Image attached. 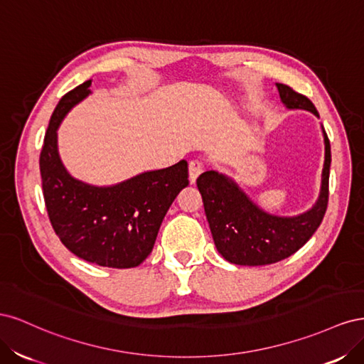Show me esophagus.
Masks as SVG:
<instances>
[{"label": "esophagus", "mask_w": 364, "mask_h": 364, "mask_svg": "<svg viewBox=\"0 0 364 364\" xmlns=\"http://www.w3.org/2000/svg\"><path fill=\"white\" fill-rule=\"evenodd\" d=\"M203 171V164L199 159H193L188 165V173H190V182L194 183L199 178L200 173Z\"/></svg>", "instance_id": "1"}]
</instances>
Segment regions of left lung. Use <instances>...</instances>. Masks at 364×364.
<instances>
[{"instance_id":"left-lung-1","label":"left lung","mask_w":364,"mask_h":364,"mask_svg":"<svg viewBox=\"0 0 364 364\" xmlns=\"http://www.w3.org/2000/svg\"><path fill=\"white\" fill-rule=\"evenodd\" d=\"M282 103L290 109H306L318 117L317 109L304 94L277 83ZM325 164L321 196L310 211L297 217H277L264 213L238 186L217 171H205L197 178L205 214L222 257L238 266H267L291 257L321 226L328 206L331 146L326 132Z\"/></svg>"}]
</instances>
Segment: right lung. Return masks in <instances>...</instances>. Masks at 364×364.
I'll use <instances>...</instances> for the list:
<instances>
[{
    "mask_svg": "<svg viewBox=\"0 0 364 364\" xmlns=\"http://www.w3.org/2000/svg\"><path fill=\"white\" fill-rule=\"evenodd\" d=\"M90 85L86 80L65 94L51 115L39 158L43 200L54 232L74 255L103 267H136L150 255L176 196L188 185V162L182 159L107 188L73 179L58 155L56 130L90 94Z\"/></svg>",
    "mask_w": 364,
    "mask_h": 364,
    "instance_id": "obj_1",
    "label": "right lung"
}]
</instances>
